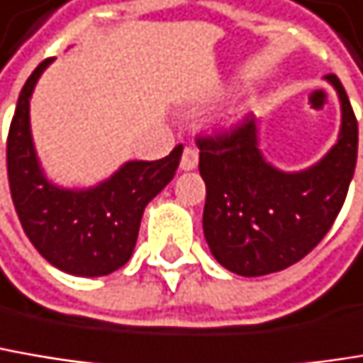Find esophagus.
<instances>
[{
  "label": "esophagus",
  "instance_id": "34e87169",
  "mask_svg": "<svg viewBox=\"0 0 363 363\" xmlns=\"http://www.w3.org/2000/svg\"><path fill=\"white\" fill-rule=\"evenodd\" d=\"M197 162H199V153H197V149L186 147L184 151H182L181 170H184V172L195 170V168H197Z\"/></svg>",
  "mask_w": 363,
  "mask_h": 363
}]
</instances>
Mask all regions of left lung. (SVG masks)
<instances>
[{
	"mask_svg": "<svg viewBox=\"0 0 363 363\" xmlns=\"http://www.w3.org/2000/svg\"><path fill=\"white\" fill-rule=\"evenodd\" d=\"M341 130L328 153L299 172H284L259 151L255 118L226 135L197 139L206 182L203 235L210 251L239 277H264L306 257L345 203L357 162V120L335 74Z\"/></svg>",
	"mask_w": 363,
	"mask_h": 363,
	"instance_id": "left-lung-1",
	"label": "left lung"
}]
</instances>
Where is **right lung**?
Here are the masks:
<instances>
[{
	"label": "right lung",
	"instance_id": "1",
	"mask_svg": "<svg viewBox=\"0 0 363 363\" xmlns=\"http://www.w3.org/2000/svg\"><path fill=\"white\" fill-rule=\"evenodd\" d=\"M53 57L24 83L8 135V181L20 224L35 249L62 272L106 277L122 268L139 237L147 203L174 179L182 145L155 162H126L89 189L51 182L30 133V97Z\"/></svg>",
	"mask_w": 363,
	"mask_h": 363
}]
</instances>
